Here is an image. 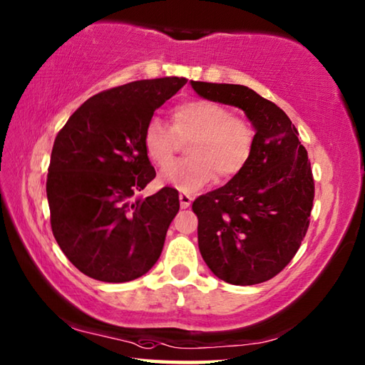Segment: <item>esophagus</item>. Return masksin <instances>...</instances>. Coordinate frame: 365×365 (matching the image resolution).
<instances>
[{"label": "esophagus", "mask_w": 365, "mask_h": 365, "mask_svg": "<svg viewBox=\"0 0 365 365\" xmlns=\"http://www.w3.org/2000/svg\"><path fill=\"white\" fill-rule=\"evenodd\" d=\"M178 200H180V205H182V209H187V207H190V204H191V196L190 195H187V193H180L178 195Z\"/></svg>", "instance_id": "1"}]
</instances>
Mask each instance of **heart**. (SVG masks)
<instances>
[{"instance_id":"obj_1","label":"heart","mask_w":365,"mask_h":365,"mask_svg":"<svg viewBox=\"0 0 365 365\" xmlns=\"http://www.w3.org/2000/svg\"><path fill=\"white\" fill-rule=\"evenodd\" d=\"M172 128L150 119L143 130V150L156 165H165L188 142L185 160L169 164L160 182L183 193L205 185L227 182L246 168L255 143V129L247 119L231 115L230 108L205 98H193L172 110Z\"/></svg>"}]
</instances>
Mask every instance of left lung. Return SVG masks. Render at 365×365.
Wrapping results in <instances>:
<instances>
[{"instance_id":"1","label":"left lung","mask_w":365,"mask_h":365,"mask_svg":"<svg viewBox=\"0 0 365 365\" xmlns=\"http://www.w3.org/2000/svg\"><path fill=\"white\" fill-rule=\"evenodd\" d=\"M190 83L197 96L241 108L255 129L246 168L193 202L201 255L225 282H264L287 267L309 227L314 180L308 153L289 116L255 91Z\"/></svg>"}]
</instances>
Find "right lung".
<instances>
[{"label": "right lung", "instance_id": "right-lung-1", "mask_svg": "<svg viewBox=\"0 0 365 365\" xmlns=\"http://www.w3.org/2000/svg\"><path fill=\"white\" fill-rule=\"evenodd\" d=\"M188 79H142L86 101L56 137L46 193L62 252L92 279L128 282L160 258L180 202L164 187L135 197L156 177L143 130Z\"/></svg>", "mask_w": 365, "mask_h": 365}]
</instances>
